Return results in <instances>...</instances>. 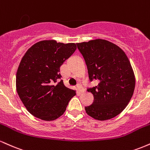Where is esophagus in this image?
<instances>
[{
    "label": "esophagus",
    "instance_id": "34e87169",
    "mask_svg": "<svg viewBox=\"0 0 150 150\" xmlns=\"http://www.w3.org/2000/svg\"><path fill=\"white\" fill-rule=\"evenodd\" d=\"M77 89H78V91L80 92H84V89L82 88V85H81V84H77Z\"/></svg>",
    "mask_w": 150,
    "mask_h": 150
}]
</instances>
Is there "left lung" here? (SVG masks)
I'll list each match as a JSON object with an SVG mask.
<instances>
[{
    "label": "left lung",
    "instance_id": "left-lung-1",
    "mask_svg": "<svg viewBox=\"0 0 150 150\" xmlns=\"http://www.w3.org/2000/svg\"><path fill=\"white\" fill-rule=\"evenodd\" d=\"M76 44L87 65L89 80L99 82L98 85L87 89L94 96V101L85 106L86 113L99 120L118 116L127 106L135 89V75L128 57L120 47L104 39Z\"/></svg>",
    "mask_w": 150,
    "mask_h": 150
}]
</instances>
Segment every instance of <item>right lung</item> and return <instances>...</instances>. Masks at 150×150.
I'll return each mask as SVG.
<instances>
[{"label": "right lung", "mask_w": 150, "mask_h": 150, "mask_svg": "<svg viewBox=\"0 0 150 150\" xmlns=\"http://www.w3.org/2000/svg\"><path fill=\"white\" fill-rule=\"evenodd\" d=\"M76 49L74 43L44 40L31 46L24 55L17 71L16 89L34 116L47 121L57 119L76 94L65 87L63 80L59 82L60 67Z\"/></svg>", "instance_id": "add662e5"}]
</instances>
